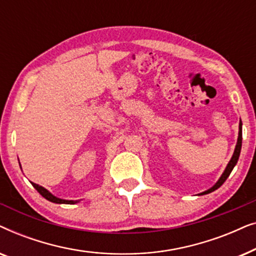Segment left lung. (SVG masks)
I'll use <instances>...</instances> for the list:
<instances>
[{
	"instance_id": "obj_1",
	"label": "left lung",
	"mask_w": 256,
	"mask_h": 256,
	"mask_svg": "<svg viewBox=\"0 0 256 256\" xmlns=\"http://www.w3.org/2000/svg\"><path fill=\"white\" fill-rule=\"evenodd\" d=\"M241 144H242V124H241V120H240V124H239V136H238V142H236V149H234V154H233L232 158H230L228 164H227L226 169H225V171H224V172H222V177L219 178V180L216 182V183L214 185H213V186H212L211 188H208V191L202 192V194H211V192L216 190V188H220L224 183H225V180H227V178H228L230 174L232 172L233 168L236 166V164L238 163V160H239L240 152H241Z\"/></svg>"
}]
</instances>
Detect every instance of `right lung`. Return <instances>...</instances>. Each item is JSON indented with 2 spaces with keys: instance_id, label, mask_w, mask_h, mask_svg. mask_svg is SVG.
<instances>
[{
  "instance_id": "add662e5",
  "label": "right lung",
  "mask_w": 256,
  "mask_h": 256,
  "mask_svg": "<svg viewBox=\"0 0 256 256\" xmlns=\"http://www.w3.org/2000/svg\"><path fill=\"white\" fill-rule=\"evenodd\" d=\"M31 184H32V186L36 188V190L40 192V194L43 196L45 199H48V202H56V204H76V202H79V200H65V199L57 198V197H54V196L52 194L51 192H48L46 188H44L43 186H40V185H38L36 183H31Z\"/></svg>"
}]
</instances>
